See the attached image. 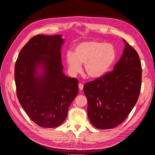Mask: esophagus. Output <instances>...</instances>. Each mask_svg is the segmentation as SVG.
Returning <instances> with one entry per match:
<instances>
[{
  "label": "esophagus",
  "instance_id": "esophagus-1",
  "mask_svg": "<svg viewBox=\"0 0 155 155\" xmlns=\"http://www.w3.org/2000/svg\"><path fill=\"white\" fill-rule=\"evenodd\" d=\"M83 87H84V85L82 84V83H79L78 84V88H79V89H80V91H82L83 89Z\"/></svg>",
  "mask_w": 155,
  "mask_h": 155
}]
</instances>
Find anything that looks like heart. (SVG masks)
Instances as JSON below:
<instances>
[{
    "label": "heart",
    "instance_id": "b5f03b06",
    "mask_svg": "<svg viewBox=\"0 0 155 155\" xmlns=\"http://www.w3.org/2000/svg\"><path fill=\"white\" fill-rule=\"evenodd\" d=\"M117 57L116 50L113 45L98 41L81 42L76 46L74 53L68 52L66 57L69 70L77 74L84 70L88 77L96 79L109 71Z\"/></svg>",
    "mask_w": 155,
    "mask_h": 155
}]
</instances>
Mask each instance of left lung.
<instances>
[{
    "mask_svg": "<svg viewBox=\"0 0 155 155\" xmlns=\"http://www.w3.org/2000/svg\"><path fill=\"white\" fill-rule=\"evenodd\" d=\"M123 54L113 71L84 84L87 114L98 129H110L123 123L139 98L142 67L137 52L124 40Z\"/></svg>",
    "mask_w": 155,
    "mask_h": 155,
    "instance_id": "8db88e82",
    "label": "left lung"
}]
</instances>
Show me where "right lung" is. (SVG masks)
<instances>
[{"mask_svg":"<svg viewBox=\"0 0 155 155\" xmlns=\"http://www.w3.org/2000/svg\"><path fill=\"white\" fill-rule=\"evenodd\" d=\"M63 41L60 35L35 36L22 47L15 63L19 103L41 127L54 128L63 123L78 93L77 78L68 77L62 72Z\"/></svg>","mask_w":155,"mask_h":155,"instance_id":"obj_1","label":"right lung"}]
</instances>
